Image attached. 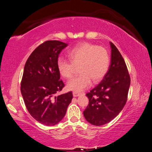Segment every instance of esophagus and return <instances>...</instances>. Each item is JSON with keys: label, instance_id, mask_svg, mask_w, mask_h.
Instances as JSON below:
<instances>
[{"label": "esophagus", "instance_id": "obj_1", "mask_svg": "<svg viewBox=\"0 0 152 152\" xmlns=\"http://www.w3.org/2000/svg\"><path fill=\"white\" fill-rule=\"evenodd\" d=\"M80 95V93H78V92H73V96L74 97L78 96Z\"/></svg>", "mask_w": 152, "mask_h": 152}]
</instances>
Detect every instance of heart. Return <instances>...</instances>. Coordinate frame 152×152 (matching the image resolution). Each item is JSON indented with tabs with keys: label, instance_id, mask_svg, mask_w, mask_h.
<instances>
[{
	"label": "heart",
	"instance_id": "b5f03b06",
	"mask_svg": "<svg viewBox=\"0 0 152 152\" xmlns=\"http://www.w3.org/2000/svg\"><path fill=\"white\" fill-rule=\"evenodd\" d=\"M70 61L59 58L57 67L59 73L65 78L72 76L75 67H79V76L70 80L67 88L80 92L91 85L92 80L99 82L107 74L110 58L107 50L102 47L84 43L79 44L68 53Z\"/></svg>",
	"mask_w": 152,
	"mask_h": 152
}]
</instances>
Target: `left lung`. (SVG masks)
<instances>
[{
    "mask_svg": "<svg viewBox=\"0 0 152 152\" xmlns=\"http://www.w3.org/2000/svg\"><path fill=\"white\" fill-rule=\"evenodd\" d=\"M111 58L109 70L102 80L86 95L89 103L84 110L86 120L101 126L109 123L121 111L127 100L130 76L121 54L110 42Z\"/></svg>",
    "mask_w": 152,
    "mask_h": 152,
    "instance_id": "left-lung-1",
    "label": "left lung"
}]
</instances>
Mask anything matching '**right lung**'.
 <instances>
[{"label": "right lung", "mask_w": 152, "mask_h": 152, "mask_svg": "<svg viewBox=\"0 0 152 152\" xmlns=\"http://www.w3.org/2000/svg\"><path fill=\"white\" fill-rule=\"evenodd\" d=\"M67 43L47 41L33 51L25 63L20 91L30 115L43 125L53 126L65 116L72 92L57 95L64 87L57 61Z\"/></svg>", "instance_id": "add662e5"}]
</instances>
